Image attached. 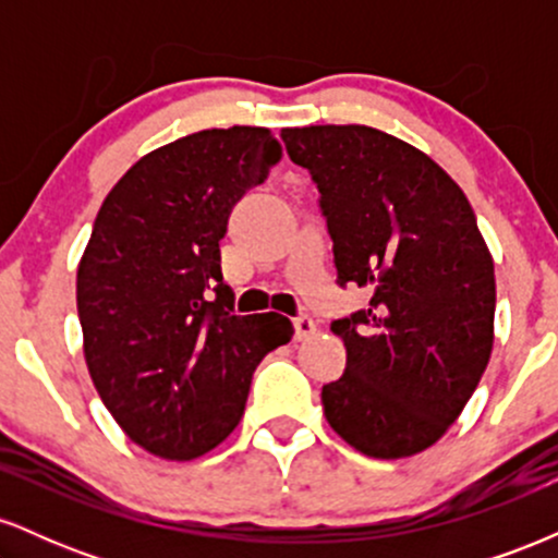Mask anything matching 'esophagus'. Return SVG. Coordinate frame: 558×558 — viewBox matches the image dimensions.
Masks as SVG:
<instances>
[{"label":"esophagus","mask_w":558,"mask_h":558,"mask_svg":"<svg viewBox=\"0 0 558 558\" xmlns=\"http://www.w3.org/2000/svg\"><path fill=\"white\" fill-rule=\"evenodd\" d=\"M293 330H296V341H306V338L315 336L317 325L310 315H299V317H293Z\"/></svg>","instance_id":"obj_1"}]
</instances>
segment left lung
<instances>
[{"label": "left lung", "mask_w": 558, "mask_h": 558, "mask_svg": "<svg viewBox=\"0 0 558 558\" xmlns=\"http://www.w3.org/2000/svg\"><path fill=\"white\" fill-rule=\"evenodd\" d=\"M280 138L319 191L338 286L373 293L330 323L345 369L323 386L325 417L367 457L425 451L490 360L496 278L475 213L430 157L377 128H283Z\"/></svg>", "instance_id": "1"}]
</instances>
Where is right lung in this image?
Listing matches in <instances>:
<instances>
[{
  "mask_svg": "<svg viewBox=\"0 0 558 558\" xmlns=\"http://www.w3.org/2000/svg\"><path fill=\"white\" fill-rule=\"evenodd\" d=\"M283 157L267 128L183 136L107 194L78 267L83 354L128 438L196 459L241 422L252 375L291 341V319L235 315L220 241L239 198Z\"/></svg>",
  "mask_w": 558,
  "mask_h": 558,
  "instance_id": "obj_1",
  "label": "right lung"
}]
</instances>
